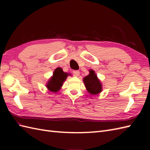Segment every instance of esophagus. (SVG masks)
I'll return each instance as SVG.
<instances>
[{
	"mask_svg": "<svg viewBox=\"0 0 150 150\" xmlns=\"http://www.w3.org/2000/svg\"><path fill=\"white\" fill-rule=\"evenodd\" d=\"M73 75H74V76H75V77H78V76L80 75V72H79V71H78V70H74V71H73Z\"/></svg>",
	"mask_w": 150,
	"mask_h": 150,
	"instance_id": "34e87169",
	"label": "esophagus"
}]
</instances>
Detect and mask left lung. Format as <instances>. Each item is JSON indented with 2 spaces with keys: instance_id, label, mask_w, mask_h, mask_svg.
Listing matches in <instances>:
<instances>
[{
  "instance_id": "left-lung-1",
  "label": "left lung",
  "mask_w": 150,
  "mask_h": 150,
  "mask_svg": "<svg viewBox=\"0 0 150 150\" xmlns=\"http://www.w3.org/2000/svg\"><path fill=\"white\" fill-rule=\"evenodd\" d=\"M85 86L91 95H96L102 91V85L93 70H90V74L84 78Z\"/></svg>"
}]
</instances>
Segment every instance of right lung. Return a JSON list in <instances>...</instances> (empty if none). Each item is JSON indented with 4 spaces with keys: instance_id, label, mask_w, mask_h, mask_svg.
<instances>
[{
    "instance_id": "1",
    "label": "right lung",
    "mask_w": 150,
    "mask_h": 150,
    "mask_svg": "<svg viewBox=\"0 0 150 150\" xmlns=\"http://www.w3.org/2000/svg\"><path fill=\"white\" fill-rule=\"evenodd\" d=\"M68 74L64 73L60 68L55 69L53 77L51 78L46 86L48 90L53 92L58 91L62 86L63 82L65 81Z\"/></svg>"
}]
</instances>
